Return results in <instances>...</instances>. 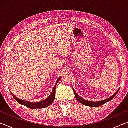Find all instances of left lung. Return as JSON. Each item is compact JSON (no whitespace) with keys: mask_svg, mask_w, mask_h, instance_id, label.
I'll list each match as a JSON object with an SVG mask.
<instances>
[{"mask_svg":"<svg viewBox=\"0 0 128 128\" xmlns=\"http://www.w3.org/2000/svg\"><path fill=\"white\" fill-rule=\"evenodd\" d=\"M118 90H119V89H118V90L117 91L115 94H114V95H112V96L111 97H110V98H108L107 99H106V100H102V101H100V102H90V101L86 100H85V99L81 98V97L79 96L78 95V94H77L76 92V91L74 89H73V91H74V92L76 98V99H77V100L80 103H81V104H84V105L88 106V107H99V106H101L102 105L104 104V103L108 102H110V100H111L112 99L116 96V95L117 94V93L118 92Z\"/></svg>","mask_w":128,"mask_h":128,"instance_id":"1","label":"left lung"}]
</instances>
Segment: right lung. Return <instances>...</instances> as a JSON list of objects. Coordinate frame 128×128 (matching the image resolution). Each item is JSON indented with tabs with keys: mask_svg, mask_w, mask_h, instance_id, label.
I'll use <instances>...</instances> for the list:
<instances>
[{
	"mask_svg": "<svg viewBox=\"0 0 128 128\" xmlns=\"http://www.w3.org/2000/svg\"><path fill=\"white\" fill-rule=\"evenodd\" d=\"M61 78V77H60L59 79L57 80V82L55 84V86L53 88L52 91V92L51 95H50V96H48L46 100H44L42 102H38V103H31V102H26L25 100H22L20 99H18L16 98L14 95L12 94L11 92V94L12 95V96H14V98L15 99L17 102L18 103H20V104H22L26 106L28 108H30V109H36V108H46L47 107H48L50 105H51L52 103L53 102L54 99H55V90H56V85H57L58 82H59V80Z\"/></svg>",
	"mask_w": 128,
	"mask_h": 128,
	"instance_id": "right-lung-1",
	"label": "right lung"
}]
</instances>
